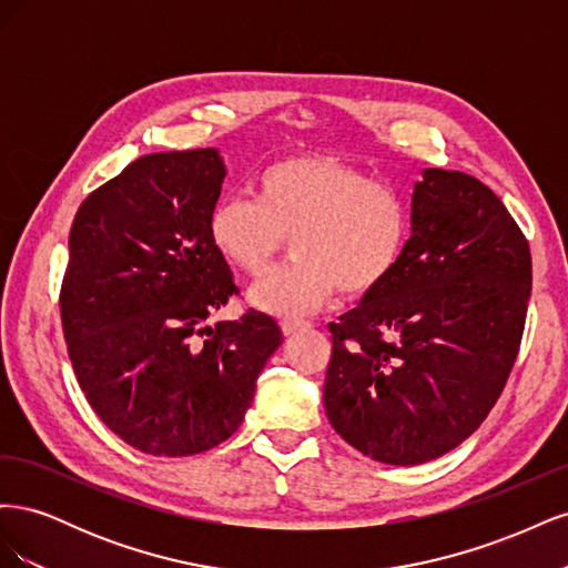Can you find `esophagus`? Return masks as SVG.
<instances>
[{"label":"esophagus","instance_id":"esophagus-1","mask_svg":"<svg viewBox=\"0 0 568 568\" xmlns=\"http://www.w3.org/2000/svg\"><path fill=\"white\" fill-rule=\"evenodd\" d=\"M307 326H311V322H303V320H282V332H284L286 336H294L296 332L307 329Z\"/></svg>","mask_w":568,"mask_h":568}]
</instances>
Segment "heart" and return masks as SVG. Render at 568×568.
Returning <instances> with one entry per match:
<instances>
[{"mask_svg":"<svg viewBox=\"0 0 568 568\" xmlns=\"http://www.w3.org/2000/svg\"><path fill=\"white\" fill-rule=\"evenodd\" d=\"M409 211L390 182L326 153L270 163L255 180V201L227 196L213 205L209 236L222 261L257 277L291 236L294 261L251 288V303L274 317L315 313L334 298H363L398 267Z\"/></svg>","mask_w":568,"mask_h":568,"instance_id":"1","label":"heart"}]
</instances>
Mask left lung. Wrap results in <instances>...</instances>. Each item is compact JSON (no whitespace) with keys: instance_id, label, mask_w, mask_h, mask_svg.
<instances>
[{"instance_id":"8db88e82","label":"left lung","mask_w":568,"mask_h":568,"mask_svg":"<svg viewBox=\"0 0 568 568\" xmlns=\"http://www.w3.org/2000/svg\"><path fill=\"white\" fill-rule=\"evenodd\" d=\"M530 298V248L490 189L426 168L390 280L329 324L324 409L363 455L409 467L469 438L500 398Z\"/></svg>"}]
</instances>
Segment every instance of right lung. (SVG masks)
<instances>
[{
	"label": "right lung",
	"instance_id": "obj_1",
	"mask_svg": "<svg viewBox=\"0 0 568 568\" xmlns=\"http://www.w3.org/2000/svg\"><path fill=\"white\" fill-rule=\"evenodd\" d=\"M225 175L217 149L149 153L80 203L68 236V357L99 419L146 455L227 440L284 341L257 311L209 324L239 294L209 236Z\"/></svg>",
	"mask_w": 568,
	"mask_h": 568
}]
</instances>
